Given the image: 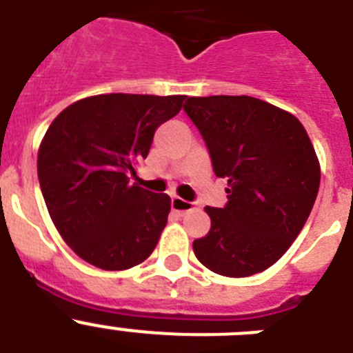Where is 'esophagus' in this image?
<instances>
[{"label": "esophagus", "mask_w": 353, "mask_h": 353, "mask_svg": "<svg viewBox=\"0 0 353 353\" xmlns=\"http://www.w3.org/2000/svg\"><path fill=\"white\" fill-rule=\"evenodd\" d=\"M196 205L192 201H185V199L179 198V196H173L171 198V210L179 212V214H185V212L194 210Z\"/></svg>", "instance_id": "esophagus-1"}]
</instances>
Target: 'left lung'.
<instances>
[{"mask_svg":"<svg viewBox=\"0 0 353 353\" xmlns=\"http://www.w3.org/2000/svg\"><path fill=\"white\" fill-rule=\"evenodd\" d=\"M183 111L199 130L214 173L228 179V203L205 207L210 232L192 242L212 272H263L297 239L320 187V164L301 121L248 95L189 97Z\"/></svg>","mask_w":353,"mask_h":353,"instance_id":"left-lung-1","label":"left lung"}]
</instances>
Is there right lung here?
<instances>
[{"label":"right lung","mask_w":353,"mask_h":353,"mask_svg":"<svg viewBox=\"0 0 353 353\" xmlns=\"http://www.w3.org/2000/svg\"><path fill=\"white\" fill-rule=\"evenodd\" d=\"M183 99L95 95L68 105L49 125L37 164L40 189L56 230L84 261L125 270L155 249L171 199L130 183V174Z\"/></svg>","instance_id":"add662e5"}]
</instances>
